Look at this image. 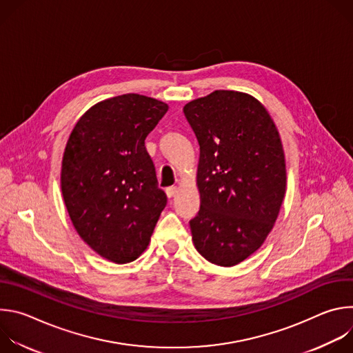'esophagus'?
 Masks as SVG:
<instances>
[{"label": "esophagus", "mask_w": 353, "mask_h": 353, "mask_svg": "<svg viewBox=\"0 0 353 353\" xmlns=\"http://www.w3.org/2000/svg\"><path fill=\"white\" fill-rule=\"evenodd\" d=\"M176 192H177V187H176V185H172V187H168V188H166V194H168L169 198L174 196Z\"/></svg>", "instance_id": "esophagus-1"}]
</instances>
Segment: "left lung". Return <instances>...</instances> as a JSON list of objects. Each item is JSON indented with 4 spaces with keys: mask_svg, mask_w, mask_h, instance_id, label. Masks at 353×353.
Returning <instances> with one entry per match:
<instances>
[{
    "mask_svg": "<svg viewBox=\"0 0 353 353\" xmlns=\"http://www.w3.org/2000/svg\"><path fill=\"white\" fill-rule=\"evenodd\" d=\"M183 112L199 143L192 241L210 263L233 267L261 247L278 218L286 190L279 132L259 100L241 92L215 90Z\"/></svg>",
    "mask_w": 353,
    "mask_h": 353,
    "instance_id": "obj_1",
    "label": "left lung"
}]
</instances>
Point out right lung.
<instances>
[{"label":"right lung","mask_w":353,"mask_h":353,"mask_svg":"<svg viewBox=\"0 0 353 353\" xmlns=\"http://www.w3.org/2000/svg\"><path fill=\"white\" fill-rule=\"evenodd\" d=\"M168 109L143 94L116 96L92 106L68 138L61 166L67 211L82 240L116 264L143 253L166 207L145 138Z\"/></svg>","instance_id":"right-lung-1"}]
</instances>
